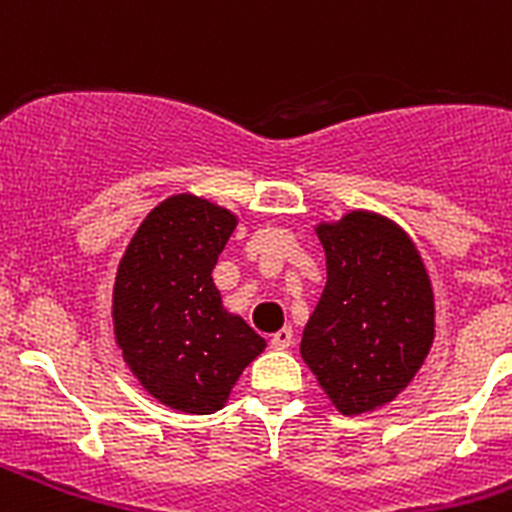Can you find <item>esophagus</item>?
Wrapping results in <instances>:
<instances>
[{"label":"esophagus","instance_id":"esophagus-1","mask_svg":"<svg viewBox=\"0 0 512 512\" xmlns=\"http://www.w3.org/2000/svg\"><path fill=\"white\" fill-rule=\"evenodd\" d=\"M292 341H295V333H292V328H282V330H277L274 336H271V348L284 351V348L292 346Z\"/></svg>","mask_w":512,"mask_h":512}]
</instances>
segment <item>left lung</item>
I'll use <instances>...</instances> for the list:
<instances>
[{
  "instance_id": "1",
  "label": "left lung",
  "mask_w": 512,
  "mask_h": 512,
  "mask_svg": "<svg viewBox=\"0 0 512 512\" xmlns=\"http://www.w3.org/2000/svg\"><path fill=\"white\" fill-rule=\"evenodd\" d=\"M325 282L300 354L343 415L382 408L418 374L433 343V289L410 235L354 210L315 228Z\"/></svg>"
}]
</instances>
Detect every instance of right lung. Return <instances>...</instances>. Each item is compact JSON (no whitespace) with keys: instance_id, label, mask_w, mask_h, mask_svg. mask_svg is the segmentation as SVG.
I'll return each instance as SVG.
<instances>
[{"instance_id":"obj_1","label":"right lung","mask_w":512,"mask_h":512,"mask_svg":"<svg viewBox=\"0 0 512 512\" xmlns=\"http://www.w3.org/2000/svg\"><path fill=\"white\" fill-rule=\"evenodd\" d=\"M238 217L174 194L148 212L117 266L112 323L122 359L166 408L210 415L266 348L223 307L212 269Z\"/></svg>"}]
</instances>
